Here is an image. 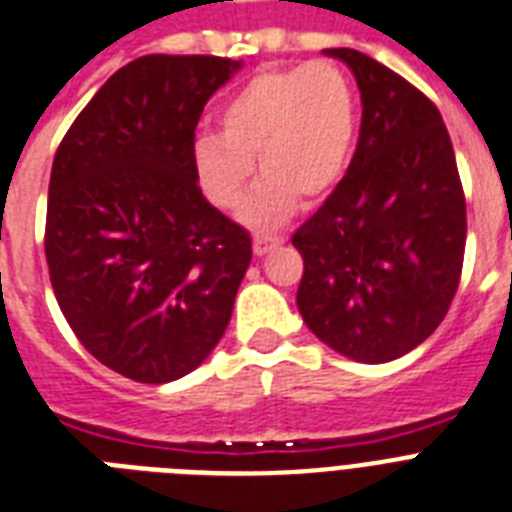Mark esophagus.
<instances>
[{
  "label": "esophagus",
  "mask_w": 512,
  "mask_h": 512,
  "mask_svg": "<svg viewBox=\"0 0 512 512\" xmlns=\"http://www.w3.org/2000/svg\"><path fill=\"white\" fill-rule=\"evenodd\" d=\"M284 242L281 236H270V234H255V239H252V249H255V255H268L270 249H276L278 244Z\"/></svg>",
  "instance_id": "esophagus-1"
}]
</instances>
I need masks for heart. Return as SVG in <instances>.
I'll use <instances>...</instances> for the list:
<instances>
[{
    "label": "heart",
    "instance_id": "1",
    "mask_svg": "<svg viewBox=\"0 0 512 512\" xmlns=\"http://www.w3.org/2000/svg\"><path fill=\"white\" fill-rule=\"evenodd\" d=\"M360 105L350 76L336 62L315 60L263 70L244 81L218 110V136L194 144L199 184L215 205H242L255 176L265 178L244 205L252 226H273L305 199H321L347 173L357 141Z\"/></svg>",
    "mask_w": 512,
    "mask_h": 512
}]
</instances>
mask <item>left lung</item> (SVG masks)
Wrapping results in <instances>:
<instances>
[{"label":"left lung","mask_w":512,"mask_h":512,"mask_svg":"<svg viewBox=\"0 0 512 512\" xmlns=\"http://www.w3.org/2000/svg\"><path fill=\"white\" fill-rule=\"evenodd\" d=\"M347 62L363 123L347 176L292 244L305 260L302 321L357 363H389L426 342L458 292L465 197L444 120L426 94L357 49Z\"/></svg>","instance_id":"obj_1"}]
</instances>
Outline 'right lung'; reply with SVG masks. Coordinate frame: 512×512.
<instances>
[{"mask_svg":"<svg viewBox=\"0 0 512 512\" xmlns=\"http://www.w3.org/2000/svg\"><path fill=\"white\" fill-rule=\"evenodd\" d=\"M239 68L213 54L128 62L54 155L44 249L57 305L99 363L141 384L205 363L252 260L194 162L199 115Z\"/></svg>","mask_w":512,"mask_h":512,"instance_id":"right-lung-1","label":"right lung"}]
</instances>
